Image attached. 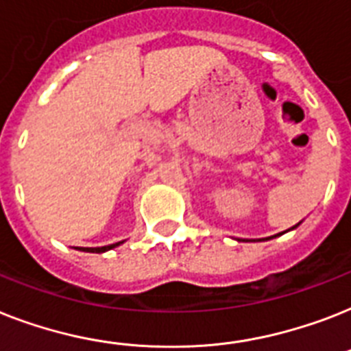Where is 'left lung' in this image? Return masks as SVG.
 Listing matches in <instances>:
<instances>
[{
  "mask_svg": "<svg viewBox=\"0 0 351 351\" xmlns=\"http://www.w3.org/2000/svg\"><path fill=\"white\" fill-rule=\"evenodd\" d=\"M299 223H301V221H299ZM299 223H295L294 227H290L289 230H294V229H298V227H299ZM289 230H283V232H279V234H276V236H270V238H263V240H252V241H265V240H272V238H278V236L285 234V232H289ZM241 241H250V240H241Z\"/></svg>",
  "mask_w": 351,
  "mask_h": 351,
  "instance_id": "left-lung-1",
  "label": "left lung"
}]
</instances>
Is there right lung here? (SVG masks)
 I'll return each instance as SVG.
<instances>
[{
  "instance_id": "obj_1",
  "label": "right lung",
  "mask_w": 351,
  "mask_h": 351,
  "mask_svg": "<svg viewBox=\"0 0 351 351\" xmlns=\"http://www.w3.org/2000/svg\"><path fill=\"white\" fill-rule=\"evenodd\" d=\"M121 243H124V241H119V243H113V245H106V247H77V249L82 250V252H97V254H101V252L115 249V247H119Z\"/></svg>"
}]
</instances>
